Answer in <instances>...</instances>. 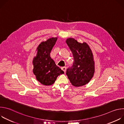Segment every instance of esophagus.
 <instances>
[{
  "label": "esophagus",
  "mask_w": 124,
  "mask_h": 124,
  "mask_svg": "<svg viewBox=\"0 0 124 124\" xmlns=\"http://www.w3.org/2000/svg\"><path fill=\"white\" fill-rule=\"evenodd\" d=\"M61 69L63 70V71L65 73L66 72V68L65 67H62L61 68Z\"/></svg>",
  "instance_id": "34e87169"
}]
</instances>
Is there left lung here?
<instances>
[{"label":"left lung","mask_w":124,"mask_h":124,"mask_svg":"<svg viewBox=\"0 0 124 124\" xmlns=\"http://www.w3.org/2000/svg\"><path fill=\"white\" fill-rule=\"evenodd\" d=\"M66 42L74 59L73 65L67 70L66 75L73 86L85 85L90 81L95 72L92 51L86 43H79L74 38H68Z\"/></svg>","instance_id":"obj_1"}]
</instances>
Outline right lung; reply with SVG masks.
I'll return each mask as SVG.
<instances>
[{"mask_svg": "<svg viewBox=\"0 0 124 124\" xmlns=\"http://www.w3.org/2000/svg\"><path fill=\"white\" fill-rule=\"evenodd\" d=\"M57 40L52 37L41 42L37 48V54L33 60V72L36 79L44 85L54 84L58 76L64 72L56 66L50 53Z\"/></svg>", "mask_w": 124, "mask_h": 124, "instance_id": "add662e5", "label": "right lung"}]
</instances>
